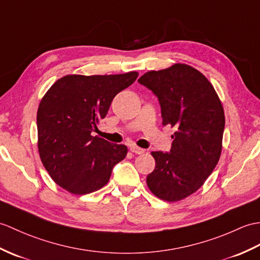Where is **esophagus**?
<instances>
[{"label":"esophagus","instance_id":"34e87169","mask_svg":"<svg viewBox=\"0 0 260 260\" xmlns=\"http://www.w3.org/2000/svg\"><path fill=\"white\" fill-rule=\"evenodd\" d=\"M129 149H131V152H133V153H135V154H138V155H141V154H143L145 150L143 149V148H141V147H137V146H135V145H131L129 146Z\"/></svg>","mask_w":260,"mask_h":260}]
</instances>
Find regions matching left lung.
I'll return each mask as SVG.
<instances>
[{"mask_svg": "<svg viewBox=\"0 0 260 260\" xmlns=\"http://www.w3.org/2000/svg\"><path fill=\"white\" fill-rule=\"evenodd\" d=\"M138 83L157 96L162 125L176 128L170 153L152 152L156 166L147 186L162 201H180L201 188L219 160L224 108L212 84L189 65L147 72Z\"/></svg>", "mask_w": 260, "mask_h": 260, "instance_id": "1", "label": "left lung"}]
</instances>
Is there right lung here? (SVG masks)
<instances>
[{
    "label": "right lung",
    "instance_id": "right-lung-1",
    "mask_svg": "<svg viewBox=\"0 0 260 260\" xmlns=\"http://www.w3.org/2000/svg\"><path fill=\"white\" fill-rule=\"evenodd\" d=\"M137 72L117 75H66L42 99L36 117L39 153L45 170L75 195L99 190L127 154L125 145L93 136L115 96L132 85Z\"/></svg>",
    "mask_w": 260,
    "mask_h": 260
}]
</instances>
